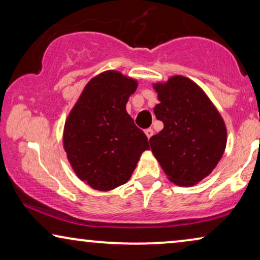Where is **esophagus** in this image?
I'll return each mask as SVG.
<instances>
[{"mask_svg":"<svg viewBox=\"0 0 260 260\" xmlns=\"http://www.w3.org/2000/svg\"><path fill=\"white\" fill-rule=\"evenodd\" d=\"M145 133V135H147V137H148V140H150L151 138V136L152 135H154V131H152V129H147L144 131Z\"/></svg>","mask_w":260,"mask_h":260,"instance_id":"1","label":"esophagus"}]
</instances>
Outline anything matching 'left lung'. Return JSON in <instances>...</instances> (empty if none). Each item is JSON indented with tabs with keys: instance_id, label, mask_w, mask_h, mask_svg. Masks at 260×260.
<instances>
[{
	"instance_id": "8db88e82",
	"label": "left lung",
	"mask_w": 260,
	"mask_h": 260,
	"mask_svg": "<svg viewBox=\"0 0 260 260\" xmlns=\"http://www.w3.org/2000/svg\"><path fill=\"white\" fill-rule=\"evenodd\" d=\"M154 108L163 129L152 136L151 151L173 183L190 187L213 172L226 148L221 115L204 90L183 76L154 84Z\"/></svg>"
}]
</instances>
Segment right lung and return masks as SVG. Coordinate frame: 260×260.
Masks as SVG:
<instances>
[{"instance_id":"add662e5","label":"right lung","mask_w":260,"mask_h":260,"mask_svg":"<svg viewBox=\"0 0 260 260\" xmlns=\"http://www.w3.org/2000/svg\"><path fill=\"white\" fill-rule=\"evenodd\" d=\"M137 80L105 71L88 81L63 127V149L81 181L112 190L129 181L148 138L126 112Z\"/></svg>"}]
</instances>
